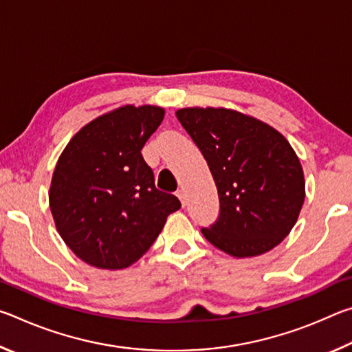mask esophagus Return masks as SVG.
I'll list each match as a JSON object with an SVG mask.
<instances>
[{
  "label": "esophagus",
  "instance_id": "1",
  "mask_svg": "<svg viewBox=\"0 0 352 352\" xmlns=\"http://www.w3.org/2000/svg\"><path fill=\"white\" fill-rule=\"evenodd\" d=\"M177 197L182 200V205H183V206H186V194H184L183 189H178V190H177Z\"/></svg>",
  "mask_w": 352,
  "mask_h": 352
}]
</instances>
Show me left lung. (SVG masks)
<instances>
[{
	"instance_id": "left-lung-1",
	"label": "left lung",
	"mask_w": 352,
	"mask_h": 352,
	"mask_svg": "<svg viewBox=\"0 0 352 352\" xmlns=\"http://www.w3.org/2000/svg\"><path fill=\"white\" fill-rule=\"evenodd\" d=\"M177 118L206 160L219 194V217L201 228L208 242L236 258L276 247L305 204V175L284 136L228 109H182Z\"/></svg>"
}]
</instances>
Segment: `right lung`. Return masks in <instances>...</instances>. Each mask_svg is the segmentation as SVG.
<instances>
[{
	"mask_svg": "<svg viewBox=\"0 0 352 352\" xmlns=\"http://www.w3.org/2000/svg\"><path fill=\"white\" fill-rule=\"evenodd\" d=\"M164 110L126 105L77 132L58 158L50 189L52 217L73 253L98 269L132 265L162 233L174 194L155 186L142 158Z\"/></svg>",
	"mask_w": 352,
	"mask_h": 352,
	"instance_id": "1",
	"label": "right lung"
}]
</instances>
